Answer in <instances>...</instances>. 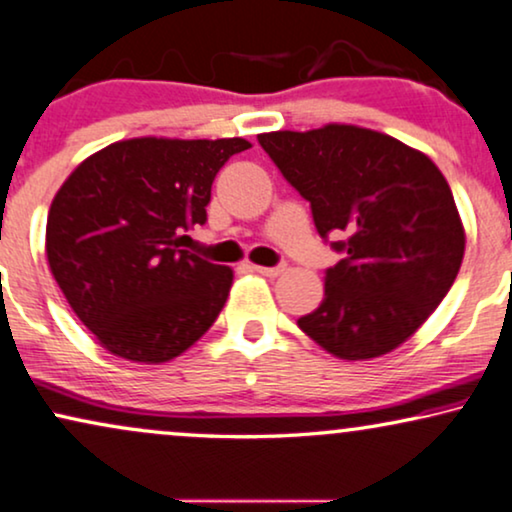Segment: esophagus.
Returning <instances> with one entry per match:
<instances>
[{"mask_svg":"<svg viewBox=\"0 0 512 512\" xmlns=\"http://www.w3.org/2000/svg\"><path fill=\"white\" fill-rule=\"evenodd\" d=\"M284 270H287V263L272 265V268H265V265H256V272H261V275H265V277H280Z\"/></svg>","mask_w":512,"mask_h":512,"instance_id":"obj_1","label":"esophagus"}]
</instances>
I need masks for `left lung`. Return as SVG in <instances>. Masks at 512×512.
Instances as JSON below:
<instances>
[{
	"label": "left lung",
	"mask_w": 512,
	"mask_h": 512,
	"mask_svg": "<svg viewBox=\"0 0 512 512\" xmlns=\"http://www.w3.org/2000/svg\"><path fill=\"white\" fill-rule=\"evenodd\" d=\"M261 148L310 202L341 261L324 272V298L298 320L341 360H371L407 341L459 275L466 235L442 171L393 136L348 124L272 131Z\"/></svg>",
	"instance_id": "1"
}]
</instances>
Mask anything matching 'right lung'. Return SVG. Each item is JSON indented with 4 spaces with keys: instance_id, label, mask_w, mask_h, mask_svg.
I'll use <instances>...</instances> for the list:
<instances>
[{
    "instance_id": "add662e5",
    "label": "right lung",
    "mask_w": 512,
    "mask_h": 512,
    "mask_svg": "<svg viewBox=\"0 0 512 512\" xmlns=\"http://www.w3.org/2000/svg\"><path fill=\"white\" fill-rule=\"evenodd\" d=\"M244 138H131L84 159L53 197L46 258L105 350L174 360L216 322L232 270L181 249L207 223L211 183Z\"/></svg>"
}]
</instances>
